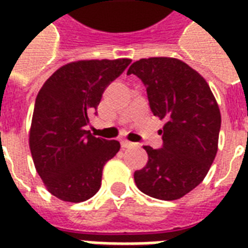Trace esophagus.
<instances>
[{
  "label": "esophagus",
  "instance_id": "34e87169",
  "mask_svg": "<svg viewBox=\"0 0 248 248\" xmlns=\"http://www.w3.org/2000/svg\"><path fill=\"white\" fill-rule=\"evenodd\" d=\"M121 145H122V147H131V146H134V143L129 142V140H121Z\"/></svg>",
  "mask_w": 248,
  "mask_h": 248
}]
</instances>
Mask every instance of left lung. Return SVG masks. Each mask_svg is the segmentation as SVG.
Segmentation results:
<instances>
[{
  "mask_svg": "<svg viewBox=\"0 0 248 248\" xmlns=\"http://www.w3.org/2000/svg\"><path fill=\"white\" fill-rule=\"evenodd\" d=\"M127 74L143 82L153 114L166 124L163 146H145L147 163L134 172L140 191L175 201L207 175L218 151L220 111L211 89L197 70L177 58L151 57L135 61Z\"/></svg>",
  "mask_w": 248,
  "mask_h": 248,
  "instance_id": "8db88e82",
  "label": "left lung"
}]
</instances>
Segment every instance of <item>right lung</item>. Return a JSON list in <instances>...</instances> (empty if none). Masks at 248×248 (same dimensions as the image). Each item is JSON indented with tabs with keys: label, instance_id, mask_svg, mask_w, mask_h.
Returning <instances> with one entry per match:
<instances>
[{
	"label": "right lung",
	"instance_id": "obj_1",
	"mask_svg": "<svg viewBox=\"0 0 248 248\" xmlns=\"http://www.w3.org/2000/svg\"><path fill=\"white\" fill-rule=\"evenodd\" d=\"M131 60H83L60 67L35 98L29 146L47 191L63 202H83L101 187L105 163L119 151L118 140L86 130L103 92Z\"/></svg>",
	"mask_w": 248,
	"mask_h": 248
}]
</instances>
